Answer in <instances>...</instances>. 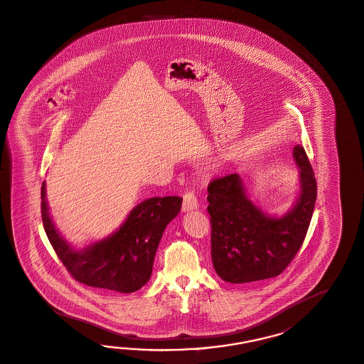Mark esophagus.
<instances>
[{"label":"esophagus","instance_id":"34e87169","mask_svg":"<svg viewBox=\"0 0 364 364\" xmlns=\"http://www.w3.org/2000/svg\"><path fill=\"white\" fill-rule=\"evenodd\" d=\"M198 208V201H197L196 195L193 191H187L183 195V210L184 212H189Z\"/></svg>","mask_w":364,"mask_h":364}]
</instances>
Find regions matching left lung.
<instances>
[{
  "instance_id": "obj_1",
  "label": "left lung",
  "mask_w": 364,
  "mask_h": 364,
  "mask_svg": "<svg viewBox=\"0 0 364 364\" xmlns=\"http://www.w3.org/2000/svg\"><path fill=\"white\" fill-rule=\"evenodd\" d=\"M301 175V196L282 218L267 217L246 196L236 173L213 178L208 186L210 255L220 278L245 284L281 274L305 241L315 200L316 180L305 148L293 151Z\"/></svg>"
}]
</instances>
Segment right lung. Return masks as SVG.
<instances>
[{
    "label": "right lung",
    "mask_w": 364,
    "mask_h": 364,
    "mask_svg": "<svg viewBox=\"0 0 364 364\" xmlns=\"http://www.w3.org/2000/svg\"><path fill=\"white\" fill-rule=\"evenodd\" d=\"M41 215L55 255L70 275L83 285L120 293H134L146 285L163 232L181 209L178 196L152 197L129 213L117 233L75 252L59 236L49 216L45 183L41 188Z\"/></svg>",
    "instance_id": "add662e5"
}]
</instances>
